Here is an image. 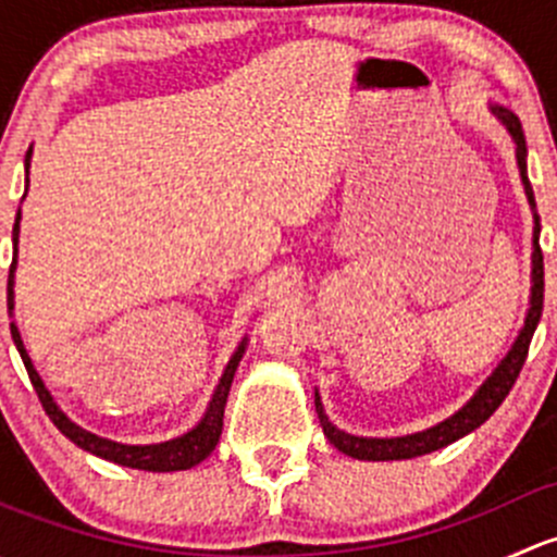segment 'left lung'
<instances>
[{
  "label": "left lung",
  "instance_id": "left-lung-1",
  "mask_svg": "<svg viewBox=\"0 0 557 557\" xmlns=\"http://www.w3.org/2000/svg\"><path fill=\"white\" fill-rule=\"evenodd\" d=\"M498 117H502L504 126L509 128L512 134L515 145H518V166H520V177L522 185H525V194L531 207H536V199H533V188H531V180H528L525 172V134H522V126L518 121V115L504 107H493ZM539 215L533 212V288H531V310H528L525 325H522L518 342L512 345V350L507 352L502 363H498L496 372L485 380V385L474 393L469 404L463 409L447 418L445 423L434 425L429 431H420V434H409V436H396V440H367V436H352L345 434V431L336 429L323 412V404H320V396L314 393V409H318V418L320 425H323V434L329 436L331 445L336 450H342L350 458L358 460H404V458H418V455L425 453H434L440 447L453 445L458 442L460 436L471 434L474 429H480L498 407H502L504 398L509 396L512 385L518 383L520 377V369L528 358V347H531L533 339V331H536L539 318H542V305H544V256H542V247H539Z\"/></svg>",
  "mask_w": 557,
  "mask_h": 557
}]
</instances>
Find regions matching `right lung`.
Returning a JSON list of instances; mask_svg holds the SVG:
<instances>
[{
	"label": "right lung",
	"instance_id": "obj_1",
	"mask_svg": "<svg viewBox=\"0 0 557 557\" xmlns=\"http://www.w3.org/2000/svg\"><path fill=\"white\" fill-rule=\"evenodd\" d=\"M29 159H32V148H29V153H26V172H29ZM26 188H29V177H26ZM18 221H21V210H18V215H15V226H13L15 252H18ZM13 267H15V258H13V263H10V277H8V310H13ZM10 331H13V342H15V347H18L21 358H24V367H26V372H29V380H32V385H35L45 414L53 420V425L66 436V440H72L77 447H83V450L99 455V458H104V460H112V463H117V466H128V469H143V471H185V469H190V466L201 463L207 455L215 450L218 440H221V431H223V412H226L228 387H232L234 372H237L239 358H243V352H245V345H239V350L234 352L232 361H228L221 383H218L215 393H212V401H210V407H207V414L201 418V423L196 425L194 431L177 436V440L161 442V445H117V442L102 440V436H97V434H91V431L75 425L64 412H61L59 407H55V401L50 398L48 387H45L42 380H39L37 369L32 367V358H29V352H26L24 342H21V334H18V329H15V323H10Z\"/></svg>",
	"mask_w": 557,
	"mask_h": 557
}]
</instances>
